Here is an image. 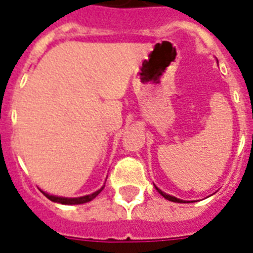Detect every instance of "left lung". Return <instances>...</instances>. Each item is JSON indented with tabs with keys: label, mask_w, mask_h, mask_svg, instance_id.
Listing matches in <instances>:
<instances>
[{
	"label": "left lung",
	"mask_w": 253,
	"mask_h": 253,
	"mask_svg": "<svg viewBox=\"0 0 253 253\" xmlns=\"http://www.w3.org/2000/svg\"><path fill=\"white\" fill-rule=\"evenodd\" d=\"M155 188H156V190H158V192L160 193V194H162V196L164 197V198H166V200L172 201V202H178V204H182V202H185V201L180 200V198H176V197L169 196V194H167V193H164V192H163V190H160V189H159L158 186H156V185H155Z\"/></svg>",
	"instance_id": "left-lung-1"
}]
</instances>
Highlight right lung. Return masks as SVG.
<instances>
[{
	"instance_id": "add662e5",
	"label": "right lung",
	"mask_w": 253,
	"mask_h": 253,
	"mask_svg": "<svg viewBox=\"0 0 253 253\" xmlns=\"http://www.w3.org/2000/svg\"><path fill=\"white\" fill-rule=\"evenodd\" d=\"M105 188V185H103L102 188L98 189V190H95L94 193H91V194H87V196H83V197H76V198H68V197H57V196H52V194H48V193H45L42 190V193L44 194L48 200H51L52 202H57V204L61 205H81V204H86L89 201L94 200L95 197L98 196L99 193L102 192V189Z\"/></svg>"
}]
</instances>
